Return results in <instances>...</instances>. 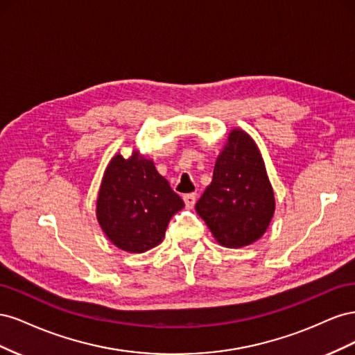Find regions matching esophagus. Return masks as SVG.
I'll return each mask as SVG.
<instances>
[{"mask_svg":"<svg viewBox=\"0 0 355 355\" xmlns=\"http://www.w3.org/2000/svg\"><path fill=\"white\" fill-rule=\"evenodd\" d=\"M184 201H185V206L188 209H192L196 206V201H197V194H194V192H191V194H185L184 196Z\"/></svg>","mask_w":355,"mask_h":355,"instance_id":"esophagus-1","label":"esophagus"}]
</instances>
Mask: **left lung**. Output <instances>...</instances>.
<instances>
[{
    "label": "left lung",
    "instance_id": "obj_1",
    "mask_svg": "<svg viewBox=\"0 0 355 355\" xmlns=\"http://www.w3.org/2000/svg\"><path fill=\"white\" fill-rule=\"evenodd\" d=\"M275 209L265 163L252 137L232 130L216 159L211 184L196 210L225 247H243L259 240Z\"/></svg>",
    "mask_w": 355,
    "mask_h": 355
}]
</instances>
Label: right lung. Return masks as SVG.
I'll return each instance as SVG.
<instances>
[{
	"mask_svg": "<svg viewBox=\"0 0 355 355\" xmlns=\"http://www.w3.org/2000/svg\"><path fill=\"white\" fill-rule=\"evenodd\" d=\"M184 206L151 159L115 155L99 191L98 220L118 249L142 253L163 241L171 216Z\"/></svg>",
	"mask_w": 355,
	"mask_h": 355,
	"instance_id": "add662e5",
	"label": "right lung"
}]
</instances>
